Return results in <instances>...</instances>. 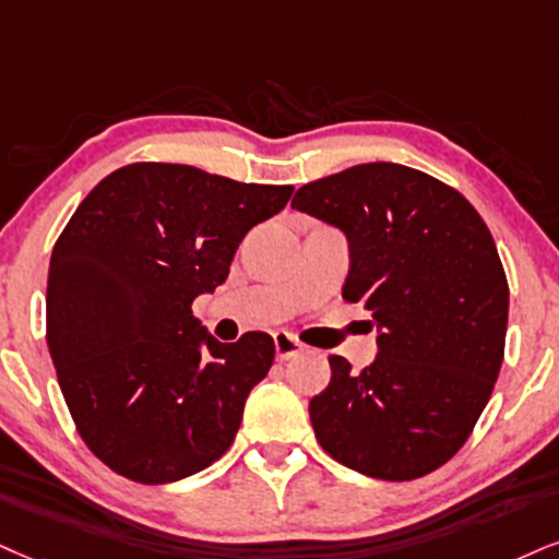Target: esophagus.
I'll return each instance as SVG.
<instances>
[{"label":"esophagus","instance_id":"esophagus-1","mask_svg":"<svg viewBox=\"0 0 559 559\" xmlns=\"http://www.w3.org/2000/svg\"><path fill=\"white\" fill-rule=\"evenodd\" d=\"M274 353H277V360H290L302 353V342L290 332H277L274 334Z\"/></svg>","mask_w":559,"mask_h":559}]
</instances>
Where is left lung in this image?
<instances>
[{"label":"left lung","instance_id":"8db88e82","mask_svg":"<svg viewBox=\"0 0 559 559\" xmlns=\"http://www.w3.org/2000/svg\"><path fill=\"white\" fill-rule=\"evenodd\" d=\"M293 206L347 236L342 298L378 323V355L360 373L329 357L332 381L308 406L316 438L365 477L436 472L472 436L506 353L508 280L485 219L399 163L319 178Z\"/></svg>","mask_w":559,"mask_h":559}]
</instances>
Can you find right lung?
<instances>
[{"instance_id": "1", "label": "right lung", "mask_w": 559, "mask_h": 559, "mask_svg": "<svg viewBox=\"0 0 559 559\" xmlns=\"http://www.w3.org/2000/svg\"><path fill=\"white\" fill-rule=\"evenodd\" d=\"M290 194L194 165L132 163L74 210L48 266L46 342L78 432L108 469L165 485L230 448L274 340L217 342L191 302L223 285L246 233Z\"/></svg>"}]
</instances>
